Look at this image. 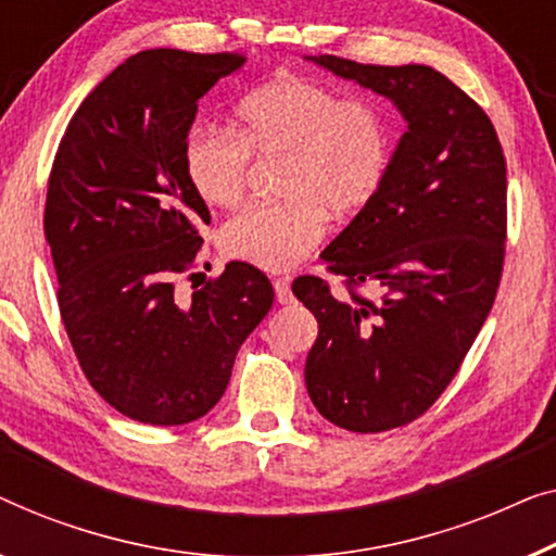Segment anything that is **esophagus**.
Listing matches in <instances>:
<instances>
[{"instance_id": "34e87169", "label": "esophagus", "mask_w": 556, "mask_h": 556, "mask_svg": "<svg viewBox=\"0 0 556 556\" xmlns=\"http://www.w3.org/2000/svg\"><path fill=\"white\" fill-rule=\"evenodd\" d=\"M275 294L279 304L292 302V289H289V279H275Z\"/></svg>"}]
</instances>
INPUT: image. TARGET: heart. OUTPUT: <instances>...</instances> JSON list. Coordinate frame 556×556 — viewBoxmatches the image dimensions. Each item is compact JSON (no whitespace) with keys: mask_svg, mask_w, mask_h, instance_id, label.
I'll return each instance as SVG.
<instances>
[{"mask_svg":"<svg viewBox=\"0 0 556 556\" xmlns=\"http://www.w3.org/2000/svg\"><path fill=\"white\" fill-rule=\"evenodd\" d=\"M285 155L279 203L231 218L222 247L231 260L285 271L315 252L332 214H355L378 197L393 163V128L365 98H342L304 77H279L237 105V132L197 128L184 146V174L208 206L244 199L249 159Z\"/></svg>","mask_w":556,"mask_h":556,"instance_id":"b5f03b06","label":"heart"}]
</instances>
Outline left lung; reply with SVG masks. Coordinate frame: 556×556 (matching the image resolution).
<instances>
[{"mask_svg":"<svg viewBox=\"0 0 556 556\" xmlns=\"http://www.w3.org/2000/svg\"><path fill=\"white\" fill-rule=\"evenodd\" d=\"M307 60L405 121L380 193L323 252L348 285L375 281L380 302L338 300L319 277L292 285L319 325L309 401L345 431L380 433L431 408L486 323L504 267L506 161L489 115L438 70Z\"/></svg>","mask_w":556,"mask_h":556,"instance_id":"1","label":"left lung"}]
</instances>
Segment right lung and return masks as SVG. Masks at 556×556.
Masks as SVG:
<instances>
[{"instance_id": "obj_1", "label": "right lung", "mask_w": 556, "mask_h": 556, "mask_svg": "<svg viewBox=\"0 0 556 556\" xmlns=\"http://www.w3.org/2000/svg\"><path fill=\"white\" fill-rule=\"evenodd\" d=\"M244 62L163 47L130 54L83 100L54 155L45 237L62 323L90 386L138 424L206 416L275 300L244 262L189 300L174 289L211 222L186 181V138L199 100Z\"/></svg>"}]
</instances>
